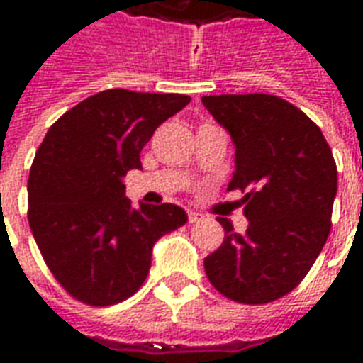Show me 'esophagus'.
Here are the masks:
<instances>
[{"label":"esophagus","instance_id":"1","mask_svg":"<svg viewBox=\"0 0 363 363\" xmlns=\"http://www.w3.org/2000/svg\"><path fill=\"white\" fill-rule=\"evenodd\" d=\"M204 218H202V213L198 212H189V221L190 223H198V221H202Z\"/></svg>","mask_w":363,"mask_h":363}]
</instances>
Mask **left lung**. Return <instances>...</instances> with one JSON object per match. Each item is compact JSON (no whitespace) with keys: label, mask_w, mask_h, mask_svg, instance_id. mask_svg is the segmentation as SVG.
Instances as JSON below:
<instances>
[{"label":"left lung","mask_w":363,"mask_h":363,"mask_svg":"<svg viewBox=\"0 0 363 363\" xmlns=\"http://www.w3.org/2000/svg\"><path fill=\"white\" fill-rule=\"evenodd\" d=\"M235 145L228 190H243L245 233L220 218L225 239L204 259L220 294L270 303L303 280L327 243L336 196V163L320 128L280 96H202Z\"/></svg>","instance_id":"obj_1"}]
</instances>
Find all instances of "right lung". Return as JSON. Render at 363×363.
Instances as JSON below:
<instances>
[{"label":"right lung","instance_id":"add662e5","mask_svg":"<svg viewBox=\"0 0 363 363\" xmlns=\"http://www.w3.org/2000/svg\"><path fill=\"white\" fill-rule=\"evenodd\" d=\"M186 95L101 91L60 116L28 174V223L54 278L83 303H118L138 291L153 245L189 221L181 206L132 208L124 177Z\"/></svg>","mask_w":363,"mask_h":363}]
</instances>
